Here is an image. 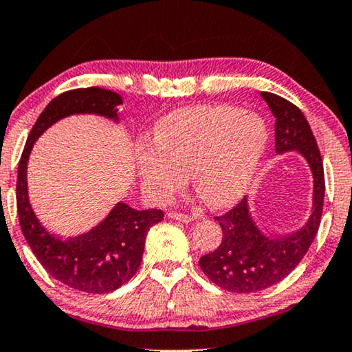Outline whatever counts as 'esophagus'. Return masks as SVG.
I'll return each instance as SVG.
<instances>
[{
	"mask_svg": "<svg viewBox=\"0 0 352 352\" xmlns=\"http://www.w3.org/2000/svg\"><path fill=\"white\" fill-rule=\"evenodd\" d=\"M170 219L173 220H177V221H184V223H190V221L197 220L195 215H187V214H179V212H168L166 214Z\"/></svg>",
	"mask_w": 352,
	"mask_h": 352,
	"instance_id": "1",
	"label": "esophagus"
}]
</instances>
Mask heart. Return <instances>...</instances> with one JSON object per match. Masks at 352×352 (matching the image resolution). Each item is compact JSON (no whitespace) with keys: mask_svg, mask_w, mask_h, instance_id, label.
<instances>
[{"mask_svg":"<svg viewBox=\"0 0 352 352\" xmlns=\"http://www.w3.org/2000/svg\"><path fill=\"white\" fill-rule=\"evenodd\" d=\"M267 146L261 116L231 105L179 108L155 124L135 166L144 197L164 203L188 179L208 204L225 208L247 192Z\"/></svg>","mask_w":352,"mask_h":352,"instance_id":"b5f03b06","label":"heart"}]
</instances>
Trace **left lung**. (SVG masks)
<instances>
[{"label":"left lung","mask_w":352,"mask_h":352,"mask_svg":"<svg viewBox=\"0 0 352 352\" xmlns=\"http://www.w3.org/2000/svg\"><path fill=\"white\" fill-rule=\"evenodd\" d=\"M261 97L275 118V153L296 151L311 171V210L304 225L282 236H266L258 228L247 197L215 217L223 231L221 244L199 258V267L210 282L231 293H258L293 272L320 228L326 192L322 159L304 113L277 94L261 93Z\"/></svg>","instance_id":"obj_1"}]
</instances>
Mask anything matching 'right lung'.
Segmentation results:
<instances>
[{"label": "right lung", "instance_id": "obj_1", "mask_svg": "<svg viewBox=\"0 0 352 352\" xmlns=\"http://www.w3.org/2000/svg\"><path fill=\"white\" fill-rule=\"evenodd\" d=\"M121 104L122 97L115 91L96 86L59 94L37 118L19 164L17 212L26 242L53 278L89 294L111 293L137 274L148 231L164 220V212L137 210L118 201L93 228L63 239L37 219L30 201L26 171L32 146L53 124L72 115H96L120 124L118 107Z\"/></svg>", "mask_w": 352, "mask_h": 352}]
</instances>
